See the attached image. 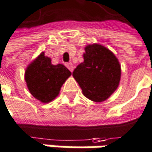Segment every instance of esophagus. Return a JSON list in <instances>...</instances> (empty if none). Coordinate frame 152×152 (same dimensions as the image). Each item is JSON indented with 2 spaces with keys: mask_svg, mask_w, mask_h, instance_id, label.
Returning <instances> with one entry per match:
<instances>
[{
  "mask_svg": "<svg viewBox=\"0 0 152 152\" xmlns=\"http://www.w3.org/2000/svg\"><path fill=\"white\" fill-rule=\"evenodd\" d=\"M66 66L71 71V72H73V70H74V65L71 63V62H69V63H66Z\"/></svg>",
  "mask_w": 152,
  "mask_h": 152,
  "instance_id": "34e87169",
  "label": "esophagus"
}]
</instances>
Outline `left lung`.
Listing matches in <instances>:
<instances>
[{
	"mask_svg": "<svg viewBox=\"0 0 152 152\" xmlns=\"http://www.w3.org/2000/svg\"><path fill=\"white\" fill-rule=\"evenodd\" d=\"M84 62L73 72V77L89 100L101 102L118 87L121 67L118 59L106 47L94 43L85 48Z\"/></svg>",
	"mask_w": 152,
	"mask_h": 152,
	"instance_id": "left-lung-1",
	"label": "left lung"
}]
</instances>
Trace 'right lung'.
Returning a JSON list of instances; mask_svg holds the SVG:
<instances>
[{
  "label": "right lung",
  "instance_id": "1",
  "mask_svg": "<svg viewBox=\"0 0 152 152\" xmlns=\"http://www.w3.org/2000/svg\"><path fill=\"white\" fill-rule=\"evenodd\" d=\"M71 72L62 64L52 65L51 59L42 52L26 69L25 80L30 94L38 101L48 103L59 94Z\"/></svg>",
  "mask_w": 152,
  "mask_h": 152
}]
</instances>
